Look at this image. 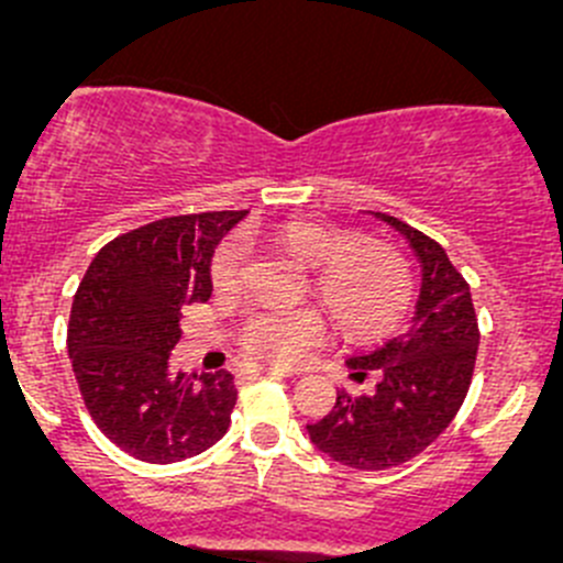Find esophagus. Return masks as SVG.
Instances as JSON below:
<instances>
[{"instance_id": "1", "label": "esophagus", "mask_w": 563, "mask_h": 563, "mask_svg": "<svg viewBox=\"0 0 563 563\" xmlns=\"http://www.w3.org/2000/svg\"><path fill=\"white\" fill-rule=\"evenodd\" d=\"M249 369L257 372V375H274V377H295V375H298V372L282 369V366H271V364H249Z\"/></svg>"}]
</instances>
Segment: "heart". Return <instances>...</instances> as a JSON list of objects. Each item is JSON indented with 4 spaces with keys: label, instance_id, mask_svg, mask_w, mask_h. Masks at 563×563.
<instances>
[{
    "label": "heart",
    "instance_id": "1",
    "mask_svg": "<svg viewBox=\"0 0 563 563\" xmlns=\"http://www.w3.org/2000/svg\"><path fill=\"white\" fill-rule=\"evenodd\" d=\"M284 252L314 268V287L339 328L353 339H375L391 331L413 298L410 268L399 252L383 243H355L353 235L311 219H289L274 230ZM246 265L241 238H227L213 254L210 279L235 289ZM325 336V320L314 306L257 309L238 328V342L271 366H292Z\"/></svg>",
    "mask_w": 563,
    "mask_h": 563
}]
</instances>
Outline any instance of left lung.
<instances>
[{"mask_svg":"<svg viewBox=\"0 0 563 563\" xmlns=\"http://www.w3.org/2000/svg\"><path fill=\"white\" fill-rule=\"evenodd\" d=\"M375 216L405 235L419 257L416 314L397 339L344 361L353 380L375 377V391L353 397L342 388L331 413L306 424L320 452L358 471L397 468L452 424L468 394L478 350L471 287L441 243L394 216Z\"/></svg>","mask_w":563,"mask_h":563,"instance_id":"left-lung-1","label":"left lung"}]
</instances>
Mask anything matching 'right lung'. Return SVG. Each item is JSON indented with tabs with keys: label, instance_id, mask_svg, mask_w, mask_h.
I'll return each mask as SVG.
<instances>
[{
	"label": "right lung",
	"instance_id": "1",
	"mask_svg": "<svg viewBox=\"0 0 563 563\" xmlns=\"http://www.w3.org/2000/svg\"><path fill=\"white\" fill-rule=\"evenodd\" d=\"M246 210L172 216L106 243L74 295L68 355L98 430L144 463L166 465L221 441L235 377L172 372L180 309L213 292L210 263Z\"/></svg>",
	"mask_w": 563,
	"mask_h": 563
}]
</instances>
